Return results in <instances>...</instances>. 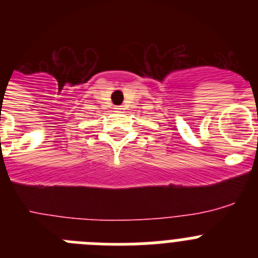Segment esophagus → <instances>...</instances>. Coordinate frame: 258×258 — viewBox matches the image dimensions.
Segmentation results:
<instances>
[{
  "label": "esophagus",
  "mask_w": 258,
  "mask_h": 258,
  "mask_svg": "<svg viewBox=\"0 0 258 258\" xmlns=\"http://www.w3.org/2000/svg\"><path fill=\"white\" fill-rule=\"evenodd\" d=\"M115 109H116V112H122V111H124V108H122L121 106H117V107H115Z\"/></svg>",
  "instance_id": "1"
}]
</instances>
